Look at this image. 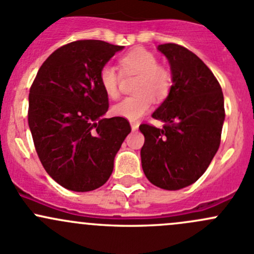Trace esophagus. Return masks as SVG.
<instances>
[{"instance_id": "esophagus-1", "label": "esophagus", "mask_w": 254, "mask_h": 254, "mask_svg": "<svg viewBox=\"0 0 254 254\" xmlns=\"http://www.w3.org/2000/svg\"><path fill=\"white\" fill-rule=\"evenodd\" d=\"M131 129L132 131H136V130L139 129V123H131Z\"/></svg>"}]
</instances>
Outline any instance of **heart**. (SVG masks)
Segmentation results:
<instances>
[{
	"instance_id": "1",
	"label": "heart",
	"mask_w": 254,
	"mask_h": 254,
	"mask_svg": "<svg viewBox=\"0 0 254 254\" xmlns=\"http://www.w3.org/2000/svg\"><path fill=\"white\" fill-rule=\"evenodd\" d=\"M120 66L124 75L139 76L135 87V92L139 94L127 97L114 104L112 113L115 117L135 122L150 111L153 98L160 101L167 96L172 78L167 68L157 65V58L142 48L132 49L122 56ZM119 73L112 65H104L99 71V83L111 98H115L119 93Z\"/></svg>"
}]
</instances>
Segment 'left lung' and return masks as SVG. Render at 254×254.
<instances>
[{
    "instance_id": "obj_1",
    "label": "left lung",
    "mask_w": 254,
    "mask_h": 254,
    "mask_svg": "<svg viewBox=\"0 0 254 254\" xmlns=\"http://www.w3.org/2000/svg\"><path fill=\"white\" fill-rule=\"evenodd\" d=\"M172 73L168 96L152 113L162 129L140 125L141 165L153 186L178 190L198 181L217 152L225 120L224 94L209 67L181 45L162 44Z\"/></svg>"
}]
</instances>
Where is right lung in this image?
<instances>
[{
  "label": "right lung",
  "mask_w": 254,
  "mask_h": 254,
  "mask_svg": "<svg viewBox=\"0 0 254 254\" xmlns=\"http://www.w3.org/2000/svg\"><path fill=\"white\" fill-rule=\"evenodd\" d=\"M124 47L77 40L59 48L40 66L29 91L28 124L39 160L64 188L91 191L111 177L114 158L131 127L104 118L108 96L99 71Z\"/></svg>",
  "instance_id": "obj_1"
}]
</instances>
